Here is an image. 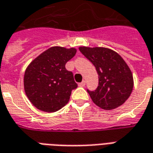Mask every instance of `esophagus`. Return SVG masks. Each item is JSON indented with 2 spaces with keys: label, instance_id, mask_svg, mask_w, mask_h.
<instances>
[{
  "label": "esophagus",
  "instance_id": "1",
  "mask_svg": "<svg viewBox=\"0 0 153 153\" xmlns=\"http://www.w3.org/2000/svg\"><path fill=\"white\" fill-rule=\"evenodd\" d=\"M85 84H86V81H85V80H83V81H82L81 83H79V87H84V86H85Z\"/></svg>",
  "mask_w": 153,
  "mask_h": 153
}]
</instances>
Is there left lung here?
Returning <instances> with one entry per match:
<instances>
[{"label":"left lung","instance_id":"obj_1","mask_svg":"<svg viewBox=\"0 0 153 153\" xmlns=\"http://www.w3.org/2000/svg\"><path fill=\"white\" fill-rule=\"evenodd\" d=\"M92 62L98 74V86L94 91L87 89L93 102L103 110L121 106L130 96L134 87L131 70L122 57L104 47L79 48Z\"/></svg>","mask_w":153,"mask_h":153}]
</instances>
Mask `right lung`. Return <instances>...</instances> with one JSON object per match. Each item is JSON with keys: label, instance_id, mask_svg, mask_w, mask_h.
<instances>
[{"label": "right lung", "instance_id": "obj_1", "mask_svg": "<svg viewBox=\"0 0 153 153\" xmlns=\"http://www.w3.org/2000/svg\"><path fill=\"white\" fill-rule=\"evenodd\" d=\"M76 49L51 47L38 56L25 71V93L32 104L46 112H55L66 105L78 84L65 64Z\"/></svg>", "mask_w": 153, "mask_h": 153}]
</instances>
